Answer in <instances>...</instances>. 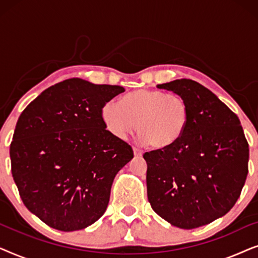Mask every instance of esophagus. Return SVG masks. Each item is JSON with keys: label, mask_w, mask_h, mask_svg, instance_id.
Instances as JSON below:
<instances>
[{"label": "esophagus", "mask_w": 258, "mask_h": 258, "mask_svg": "<svg viewBox=\"0 0 258 258\" xmlns=\"http://www.w3.org/2000/svg\"><path fill=\"white\" fill-rule=\"evenodd\" d=\"M134 154H135V156H137V157H140V156H142V154H143V151L140 149V148H136V147H134Z\"/></svg>", "instance_id": "esophagus-1"}]
</instances>
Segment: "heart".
Segmentation results:
<instances>
[{
	"mask_svg": "<svg viewBox=\"0 0 258 258\" xmlns=\"http://www.w3.org/2000/svg\"><path fill=\"white\" fill-rule=\"evenodd\" d=\"M105 126L117 139L137 133L155 149L174 146L184 135L190 108L184 97L157 89H139L125 95L121 104L109 101L102 108Z\"/></svg>",
	"mask_w": 258,
	"mask_h": 258,
	"instance_id": "1",
	"label": "heart"
}]
</instances>
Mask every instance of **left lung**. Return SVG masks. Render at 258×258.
I'll return each instance as SVG.
<instances>
[{"mask_svg": "<svg viewBox=\"0 0 258 258\" xmlns=\"http://www.w3.org/2000/svg\"><path fill=\"white\" fill-rule=\"evenodd\" d=\"M157 88L185 98L190 121L174 146L143 155L148 201L175 227H202L224 216L241 195L248 141L237 115L202 84L181 79Z\"/></svg>", "mask_w": 258, "mask_h": 258, "instance_id": "1", "label": "left lung"}]
</instances>
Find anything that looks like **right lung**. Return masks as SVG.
Instances as JSON below:
<instances>
[{
  "instance_id": "1",
  "label": "right lung",
  "mask_w": 258,
  "mask_h": 258,
  "mask_svg": "<svg viewBox=\"0 0 258 258\" xmlns=\"http://www.w3.org/2000/svg\"><path fill=\"white\" fill-rule=\"evenodd\" d=\"M123 91L69 79L20 115L10 143L12 174L24 206L49 227L81 230L107 209L116 174L134 157L102 119L103 105Z\"/></svg>"
}]
</instances>
